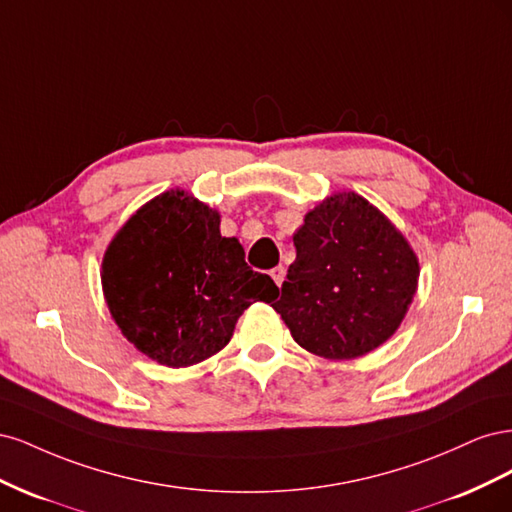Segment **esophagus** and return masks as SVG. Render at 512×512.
<instances>
[{
    "mask_svg": "<svg viewBox=\"0 0 512 512\" xmlns=\"http://www.w3.org/2000/svg\"><path fill=\"white\" fill-rule=\"evenodd\" d=\"M284 275H286V269H284L282 265L271 269V277H273V282H275L277 286H282V282H284Z\"/></svg>",
    "mask_w": 512,
    "mask_h": 512,
    "instance_id": "obj_1",
    "label": "esophagus"
}]
</instances>
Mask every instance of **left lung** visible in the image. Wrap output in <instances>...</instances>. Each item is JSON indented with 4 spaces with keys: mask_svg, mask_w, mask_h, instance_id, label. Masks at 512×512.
Returning a JSON list of instances; mask_svg holds the SVG:
<instances>
[{
    "mask_svg": "<svg viewBox=\"0 0 512 512\" xmlns=\"http://www.w3.org/2000/svg\"><path fill=\"white\" fill-rule=\"evenodd\" d=\"M297 260L277 301L294 342L324 359H356L404 320L418 260L401 232L359 194H335L305 215Z\"/></svg>",
    "mask_w": 512,
    "mask_h": 512,
    "instance_id": "left-lung-1",
    "label": "left lung"
}]
</instances>
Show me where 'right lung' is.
Returning a JSON list of instances; mask_svg holds the SVG:
<instances>
[{
    "label": "right lung",
    "mask_w": 512,
    "mask_h": 512,
    "mask_svg": "<svg viewBox=\"0 0 512 512\" xmlns=\"http://www.w3.org/2000/svg\"><path fill=\"white\" fill-rule=\"evenodd\" d=\"M102 286L121 333L168 367L205 361L230 342L243 309L277 297L241 243L220 235V215L181 190L153 198L117 232Z\"/></svg>",
    "instance_id": "obj_1"
}]
</instances>
